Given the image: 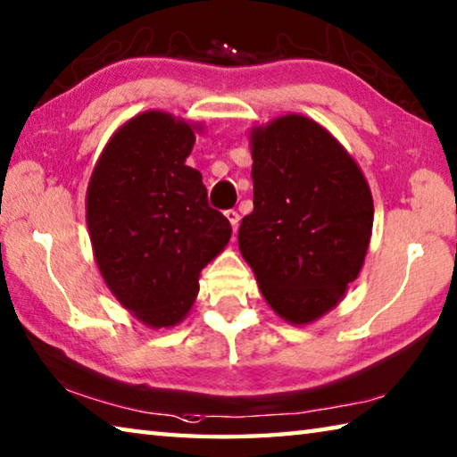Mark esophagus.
Segmentation results:
<instances>
[{
	"label": "esophagus",
	"instance_id": "1",
	"mask_svg": "<svg viewBox=\"0 0 457 457\" xmlns=\"http://www.w3.org/2000/svg\"><path fill=\"white\" fill-rule=\"evenodd\" d=\"M226 218H228V221L231 223V229L237 231V226H239V213H237L236 210H228V212H226Z\"/></svg>",
	"mask_w": 457,
	"mask_h": 457
}]
</instances>
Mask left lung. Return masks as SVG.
Returning a JSON list of instances; mask_svg holds the SVG:
<instances>
[{
	"instance_id": "8db88e82",
	"label": "left lung",
	"mask_w": 457,
	"mask_h": 457,
	"mask_svg": "<svg viewBox=\"0 0 457 457\" xmlns=\"http://www.w3.org/2000/svg\"><path fill=\"white\" fill-rule=\"evenodd\" d=\"M253 212L237 231L260 292L303 326L342 300L366 260L373 200L342 144L305 115L252 129Z\"/></svg>"
}]
</instances>
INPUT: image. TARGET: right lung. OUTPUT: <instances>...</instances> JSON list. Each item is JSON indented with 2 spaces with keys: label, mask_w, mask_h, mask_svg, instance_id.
Wrapping results in <instances>:
<instances>
[{
  "label": "right lung",
  "mask_w": 457,
  "mask_h": 457,
  "mask_svg": "<svg viewBox=\"0 0 457 457\" xmlns=\"http://www.w3.org/2000/svg\"><path fill=\"white\" fill-rule=\"evenodd\" d=\"M195 129L165 112H144L115 131L91 173L86 221L104 281L149 328L186 318L200 271L231 237L207 205L202 173L186 165Z\"/></svg>",
  "instance_id": "right-lung-1"
}]
</instances>
